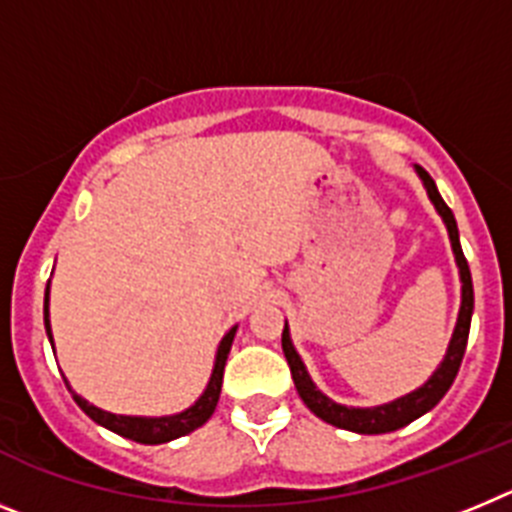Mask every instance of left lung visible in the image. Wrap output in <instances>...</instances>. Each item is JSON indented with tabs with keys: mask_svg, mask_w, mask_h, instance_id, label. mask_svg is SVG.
I'll return each instance as SVG.
<instances>
[{
	"mask_svg": "<svg viewBox=\"0 0 512 512\" xmlns=\"http://www.w3.org/2000/svg\"><path fill=\"white\" fill-rule=\"evenodd\" d=\"M418 174L420 179H423L425 189H428V197H431L436 210L441 212L443 223H446V228H449L451 248H454L456 264H459V271H461V310H459V323H456L454 338H451L449 354H446V359L441 361L436 374H433V377L420 387V390H415L413 395L400 397V400L390 402V405H382V408H372V410L343 408V405H336L333 400H328L323 392L315 390V384H312V379L307 377L300 356H297V351L292 348L287 325H284L282 348H284V356H287L289 369H292V379H295V387L297 392H300L302 402H305L307 408L318 415V418H323L325 423L330 425H336V428H346V431H356V433H390V431H397V428H402V425L413 423L415 418H420L423 413L436 408L438 402H441V397L449 392L456 374H459L464 351H467L469 325H472V310H474L472 274H469V264L467 259H464V251H461L459 228H456L454 212L449 210V205H446L441 194H438L436 182L431 179V174H428L425 169H420V166H418Z\"/></svg>",
	"mask_w": 512,
	"mask_h": 512,
	"instance_id": "1",
	"label": "left lung"
}]
</instances>
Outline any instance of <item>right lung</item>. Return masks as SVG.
Segmentation results:
<instances>
[{"label":"right lung","mask_w":512,"mask_h":512,"mask_svg":"<svg viewBox=\"0 0 512 512\" xmlns=\"http://www.w3.org/2000/svg\"><path fill=\"white\" fill-rule=\"evenodd\" d=\"M43 312H45V333H48V338H51V325H48V287H45ZM233 336H235V328H230L228 336L223 338V343H220V348H217L215 369H212V377H210V384H207L205 395L194 402L192 408L184 410V413L171 415V418H128V415L104 413V410L94 408V405H89L87 400H81L79 395H74L76 405H79V408L84 410L94 423L104 425V428H110V431H115L117 436H125L130 438V441L166 443V441H174V438L179 436H187V433H192L194 428L205 425L207 420H210V415L215 413L217 400H220V387H223L225 361H228Z\"/></svg>","instance_id":"right-lung-1"}]
</instances>
